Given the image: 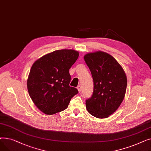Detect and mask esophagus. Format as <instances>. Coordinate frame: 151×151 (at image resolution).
I'll return each mask as SVG.
<instances>
[{
    "label": "esophagus",
    "instance_id": "esophagus-1",
    "mask_svg": "<svg viewBox=\"0 0 151 151\" xmlns=\"http://www.w3.org/2000/svg\"><path fill=\"white\" fill-rule=\"evenodd\" d=\"M77 89H78V90L79 92H81V86L80 85L78 86V87H77Z\"/></svg>",
    "mask_w": 151,
    "mask_h": 151
}]
</instances>
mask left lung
Wrapping results in <instances>:
<instances>
[{"mask_svg": "<svg viewBox=\"0 0 151 151\" xmlns=\"http://www.w3.org/2000/svg\"><path fill=\"white\" fill-rule=\"evenodd\" d=\"M93 81L92 96L86 100L88 111L97 118L114 113L122 102L127 80L119 63L106 52L97 51L84 55Z\"/></svg>", "mask_w": 151, "mask_h": 151, "instance_id": "obj_1", "label": "left lung"}]
</instances>
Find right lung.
Masks as SVG:
<instances>
[{"label":"right lung","instance_id":"obj_1","mask_svg":"<svg viewBox=\"0 0 151 151\" xmlns=\"http://www.w3.org/2000/svg\"><path fill=\"white\" fill-rule=\"evenodd\" d=\"M79 52L60 50L46 54L32 66L27 82L29 96L35 106L46 114L65 110L77 89L70 87L69 70Z\"/></svg>","mask_w":151,"mask_h":151}]
</instances>
